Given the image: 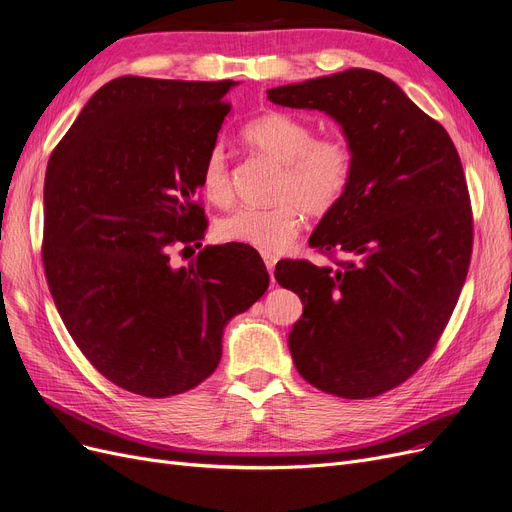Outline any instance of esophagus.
I'll use <instances>...</instances> for the list:
<instances>
[{"label":"esophagus","mask_w":512,"mask_h":512,"mask_svg":"<svg viewBox=\"0 0 512 512\" xmlns=\"http://www.w3.org/2000/svg\"><path fill=\"white\" fill-rule=\"evenodd\" d=\"M262 260H264V264H267V271H269V275H271V283H275L273 271H275V264H277V256H275V254H269V252H262Z\"/></svg>","instance_id":"esophagus-1"}]
</instances>
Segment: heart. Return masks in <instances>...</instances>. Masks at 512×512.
<instances>
[{
  "label": "heart",
  "mask_w": 512,
  "mask_h": 512,
  "mask_svg": "<svg viewBox=\"0 0 512 512\" xmlns=\"http://www.w3.org/2000/svg\"><path fill=\"white\" fill-rule=\"evenodd\" d=\"M306 121L281 111H267L243 128V138L258 153L281 163L271 208H239L216 224L222 241L252 245L277 254L294 241L304 212L323 216L332 212L351 185L355 153L344 136L313 138ZM201 189L216 206L233 197L227 153L212 147L201 166Z\"/></svg>",
  "instance_id": "heart-1"
}]
</instances>
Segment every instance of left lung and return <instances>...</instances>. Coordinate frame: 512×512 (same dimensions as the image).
<instances>
[{
  "mask_svg": "<svg viewBox=\"0 0 512 512\" xmlns=\"http://www.w3.org/2000/svg\"><path fill=\"white\" fill-rule=\"evenodd\" d=\"M275 105L323 111L355 153L351 185L309 245L336 267L277 262L304 304L288 346L298 374L344 399L410 378L452 317L473 252V214L452 138L382 73L346 69L267 90Z\"/></svg>",
  "mask_w": 512,
  "mask_h": 512,
  "instance_id": "left-lung-1",
  "label": "left lung"
}]
</instances>
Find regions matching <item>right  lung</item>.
Returning <instances> with one entry per match:
<instances>
[{
    "mask_svg": "<svg viewBox=\"0 0 512 512\" xmlns=\"http://www.w3.org/2000/svg\"><path fill=\"white\" fill-rule=\"evenodd\" d=\"M239 81L117 77L86 102L44 182V269L79 351L113 384L163 399L206 380L222 334L267 292L248 245L174 243L208 229L195 193ZM187 250V248H185Z\"/></svg>",
    "mask_w": 512,
    "mask_h": 512,
    "instance_id": "1",
    "label": "right lung"
}]
</instances>
